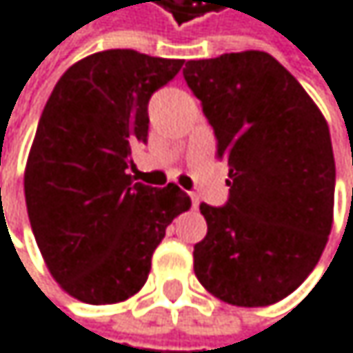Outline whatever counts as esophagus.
I'll return each instance as SVG.
<instances>
[{
	"instance_id": "34e87169",
	"label": "esophagus",
	"mask_w": 353,
	"mask_h": 353,
	"mask_svg": "<svg viewBox=\"0 0 353 353\" xmlns=\"http://www.w3.org/2000/svg\"><path fill=\"white\" fill-rule=\"evenodd\" d=\"M190 201H192V209H196V207H199V203H201V199H199L196 194H192V196H190Z\"/></svg>"
}]
</instances>
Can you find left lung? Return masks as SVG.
Wrapping results in <instances>:
<instances>
[{"label": "left lung", "instance_id": "obj_1", "mask_svg": "<svg viewBox=\"0 0 353 353\" xmlns=\"http://www.w3.org/2000/svg\"><path fill=\"white\" fill-rule=\"evenodd\" d=\"M184 79L230 165L225 205L201 203L207 236L194 245V274L225 303L272 305L307 279L331 234L329 125L265 52L188 60Z\"/></svg>", "mask_w": 353, "mask_h": 353}]
</instances>
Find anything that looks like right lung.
<instances>
[{
    "mask_svg": "<svg viewBox=\"0 0 353 353\" xmlns=\"http://www.w3.org/2000/svg\"><path fill=\"white\" fill-rule=\"evenodd\" d=\"M184 60L106 50L72 64L41 112L24 171L37 247L74 299L136 295L167 225L190 207L175 184L134 182L132 150L148 138V100Z\"/></svg>",
    "mask_w": 353,
    "mask_h": 353,
    "instance_id": "1",
    "label": "right lung"
}]
</instances>
